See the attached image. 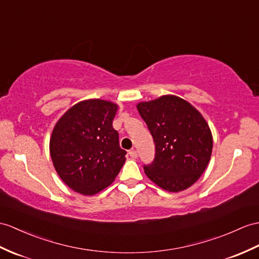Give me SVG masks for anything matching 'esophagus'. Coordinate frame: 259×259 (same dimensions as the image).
I'll list each match as a JSON object with an SVG mask.
<instances>
[{"mask_svg": "<svg viewBox=\"0 0 259 259\" xmlns=\"http://www.w3.org/2000/svg\"><path fill=\"white\" fill-rule=\"evenodd\" d=\"M128 154H130V156L132 157V158L133 159H135V158H137V151L133 148V149H131L130 151H128Z\"/></svg>", "mask_w": 259, "mask_h": 259, "instance_id": "1", "label": "esophagus"}]
</instances>
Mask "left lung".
<instances>
[{
    "mask_svg": "<svg viewBox=\"0 0 259 259\" xmlns=\"http://www.w3.org/2000/svg\"><path fill=\"white\" fill-rule=\"evenodd\" d=\"M154 138L153 163L144 166L147 177L169 192L191 187L209 165L213 137L202 114L188 101L166 94L137 105Z\"/></svg>",
    "mask_w": 259,
    "mask_h": 259,
    "instance_id": "left-lung-1",
    "label": "left lung"
}]
</instances>
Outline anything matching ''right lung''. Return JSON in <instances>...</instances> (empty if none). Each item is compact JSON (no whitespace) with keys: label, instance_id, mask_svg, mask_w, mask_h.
I'll return each mask as SVG.
<instances>
[{"label":"right lung","instance_id":"add662e5","mask_svg":"<svg viewBox=\"0 0 259 259\" xmlns=\"http://www.w3.org/2000/svg\"><path fill=\"white\" fill-rule=\"evenodd\" d=\"M118 105L89 99L65 112L53 130L50 157L57 174L73 191L93 195L109 187L126 160L113 128Z\"/></svg>","mask_w":259,"mask_h":259}]
</instances>
